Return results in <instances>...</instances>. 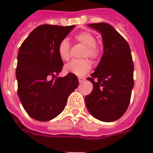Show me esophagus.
<instances>
[{"label": "esophagus", "instance_id": "esophagus-1", "mask_svg": "<svg viewBox=\"0 0 153 153\" xmlns=\"http://www.w3.org/2000/svg\"><path fill=\"white\" fill-rule=\"evenodd\" d=\"M84 80H85V78H82V77H79V82L80 83H83Z\"/></svg>", "mask_w": 153, "mask_h": 153}]
</instances>
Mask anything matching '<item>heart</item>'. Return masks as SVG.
<instances>
[{
    "label": "heart",
    "mask_w": 153,
    "mask_h": 153,
    "mask_svg": "<svg viewBox=\"0 0 153 153\" xmlns=\"http://www.w3.org/2000/svg\"><path fill=\"white\" fill-rule=\"evenodd\" d=\"M78 42L83 44L85 49L82 56L88 57L91 60H97L100 55V47L97 45L95 36L90 32H82L74 36ZM70 44L67 39H62L57 47V53L61 60H66L70 57ZM91 69V63L88 59L72 60L67 63L64 70L67 74H73L77 76H83Z\"/></svg>",
    "instance_id": "obj_1"
}]
</instances>
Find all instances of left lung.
Returning <instances> with one entry per match:
<instances>
[{
  "label": "left lung",
  "instance_id": "1",
  "mask_svg": "<svg viewBox=\"0 0 153 153\" xmlns=\"http://www.w3.org/2000/svg\"><path fill=\"white\" fill-rule=\"evenodd\" d=\"M102 34L103 55L95 71L88 78L93 89L85 97L90 114L101 121L117 120L125 114L134 87V63L128 42L111 25L89 24Z\"/></svg>",
  "mask_w": 153,
  "mask_h": 153
}]
</instances>
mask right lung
I'll return each instance as SVG.
<instances>
[{"mask_svg": "<svg viewBox=\"0 0 153 153\" xmlns=\"http://www.w3.org/2000/svg\"><path fill=\"white\" fill-rule=\"evenodd\" d=\"M74 28L40 25L30 33L19 47L16 79L18 96L26 112L39 121H48L62 112L70 94L79 86L75 74L57 77L63 68L57 47Z\"/></svg>", "mask_w": 153, "mask_h": 153, "instance_id": "1", "label": "right lung"}]
</instances>
